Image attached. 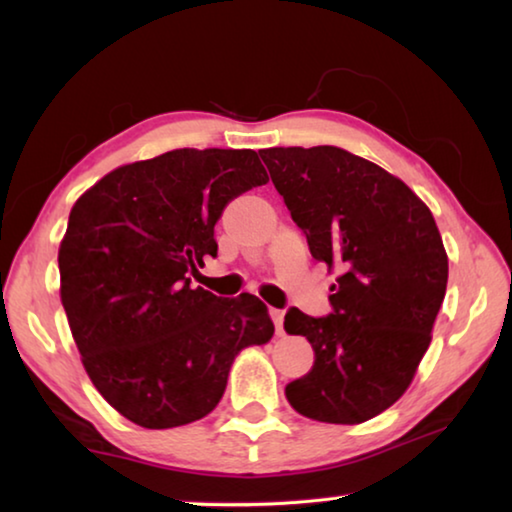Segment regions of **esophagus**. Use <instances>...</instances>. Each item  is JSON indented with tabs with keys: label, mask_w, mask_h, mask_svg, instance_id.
<instances>
[{
	"label": "esophagus",
	"mask_w": 512,
	"mask_h": 512,
	"mask_svg": "<svg viewBox=\"0 0 512 512\" xmlns=\"http://www.w3.org/2000/svg\"><path fill=\"white\" fill-rule=\"evenodd\" d=\"M271 318L275 325V334L282 336L284 334V311L282 309H271Z\"/></svg>",
	"instance_id": "obj_1"
}]
</instances>
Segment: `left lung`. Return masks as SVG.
<instances>
[{"mask_svg": "<svg viewBox=\"0 0 512 512\" xmlns=\"http://www.w3.org/2000/svg\"><path fill=\"white\" fill-rule=\"evenodd\" d=\"M259 155L311 257L343 271L332 314L284 316L314 348V366L284 393L305 418L366 422L400 400L431 343L449 271L438 225L400 178L339 146Z\"/></svg>", "mask_w": 512, "mask_h": 512, "instance_id": "1", "label": "left lung"}]
</instances>
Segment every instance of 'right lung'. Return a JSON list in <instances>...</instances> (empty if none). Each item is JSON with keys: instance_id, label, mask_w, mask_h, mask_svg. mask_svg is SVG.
<instances>
[{"instance_id": "1", "label": "right lung", "mask_w": 512, "mask_h": 512, "mask_svg": "<svg viewBox=\"0 0 512 512\" xmlns=\"http://www.w3.org/2000/svg\"><path fill=\"white\" fill-rule=\"evenodd\" d=\"M266 183L250 149H176L110 171L69 212L58 250L69 329L103 400L140 427L205 418L237 354L271 341L259 298L189 287L216 257L225 205Z\"/></svg>"}]
</instances>
